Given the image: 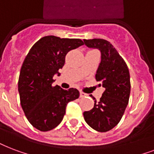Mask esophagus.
Returning <instances> with one entry per match:
<instances>
[{
	"label": "esophagus",
	"instance_id": "esophagus-1",
	"mask_svg": "<svg viewBox=\"0 0 154 154\" xmlns=\"http://www.w3.org/2000/svg\"><path fill=\"white\" fill-rule=\"evenodd\" d=\"M85 96H87V94H86L82 92V91L80 92V97H81V98H84V97H85Z\"/></svg>",
	"mask_w": 154,
	"mask_h": 154
}]
</instances>
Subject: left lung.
I'll list each match as a JSON object with an SVG mask.
<instances>
[{"mask_svg": "<svg viewBox=\"0 0 154 154\" xmlns=\"http://www.w3.org/2000/svg\"><path fill=\"white\" fill-rule=\"evenodd\" d=\"M85 45L98 49L101 62L96 72V80L105 91L92 110L83 113L85 122L93 129L107 132L120 121L129 100L131 84L128 69L124 59L110 42L102 38L84 39Z\"/></svg>", "mask_w": 154, "mask_h": 154, "instance_id": "obj_1", "label": "left lung"}]
</instances>
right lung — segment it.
Listing matches in <instances>:
<instances>
[{
	"label": "right lung",
	"instance_id": "obj_1",
	"mask_svg": "<svg viewBox=\"0 0 154 154\" xmlns=\"http://www.w3.org/2000/svg\"><path fill=\"white\" fill-rule=\"evenodd\" d=\"M84 44L79 38L53 35L40 38L30 48L20 71L18 92L22 108L33 127L42 132L60 124L67 104L79 98L77 89L52 86L54 75L60 76L68 51Z\"/></svg>",
	"mask_w": 154,
	"mask_h": 154
}]
</instances>
